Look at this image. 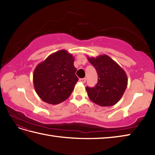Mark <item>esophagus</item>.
<instances>
[{"instance_id":"esophagus-1","label":"esophagus","mask_w":155,"mask_h":155,"mask_svg":"<svg viewBox=\"0 0 155 155\" xmlns=\"http://www.w3.org/2000/svg\"><path fill=\"white\" fill-rule=\"evenodd\" d=\"M79 81L81 82V83H85V82H86V78H80Z\"/></svg>"}]
</instances>
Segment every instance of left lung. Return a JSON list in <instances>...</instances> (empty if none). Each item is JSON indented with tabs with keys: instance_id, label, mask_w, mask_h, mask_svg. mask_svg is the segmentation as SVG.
I'll use <instances>...</instances> for the list:
<instances>
[{
	"instance_id": "left-lung-1",
	"label": "left lung",
	"mask_w": 155,
	"mask_h": 155,
	"mask_svg": "<svg viewBox=\"0 0 155 155\" xmlns=\"http://www.w3.org/2000/svg\"><path fill=\"white\" fill-rule=\"evenodd\" d=\"M98 74V83L94 87H87L88 98L101 107H110L117 103L127 87L126 72L106 54L87 57Z\"/></svg>"
}]
</instances>
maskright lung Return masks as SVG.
<instances>
[{"label":"right lung","mask_w":155,"mask_h":155,"mask_svg":"<svg viewBox=\"0 0 155 155\" xmlns=\"http://www.w3.org/2000/svg\"><path fill=\"white\" fill-rule=\"evenodd\" d=\"M74 58L66 50L52 54L36 67L33 73L35 91L44 102L58 104L70 97L78 81Z\"/></svg>","instance_id":"obj_1"}]
</instances>
